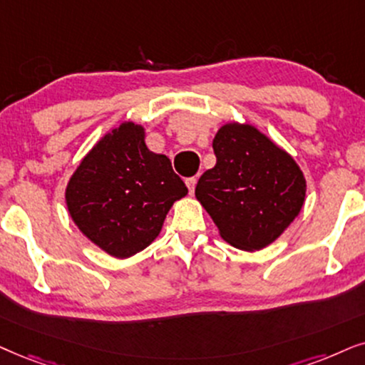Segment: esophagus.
Masks as SVG:
<instances>
[{
    "mask_svg": "<svg viewBox=\"0 0 365 365\" xmlns=\"http://www.w3.org/2000/svg\"><path fill=\"white\" fill-rule=\"evenodd\" d=\"M185 183H187V187H188V192H190V195H192V193L195 192L197 178H195V177H190V178H187V180H185Z\"/></svg>",
    "mask_w": 365,
    "mask_h": 365,
    "instance_id": "34e87169",
    "label": "esophagus"
}]
</instances>
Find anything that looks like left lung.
<instances>
[{"mask_svg": "<svg viewBox=\"0 0 365 365\" xmlns=\"http://www.w3.org/2000/svg\"><path fill=\"white\" fill-rule=\"evenodd\" d=\"M212 148L217 163L198 180L195 197L230 246L259 251L299 214L305 177L292 156L249 124H224Z\"/></svg>", "mask_w": 365, "mask_h": 365, "instance_id": "8db88e82", "label": "left lung"}]
</instances>
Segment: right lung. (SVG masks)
I'll return each mask as SVG.
<instances>
[{"instance_id": "1", "label": "right lung", "mask_w": 365, "mask_h": 365, "mask_svg": "<svg viewBox=\"0 0 365 365\" xmlns=\"http://www.w3.org/2000/svg\"><path fill=\"white\" fill-rule=\"evenodd\" d=\"M187 187L172 161L145 143V131L123 123L81 161L66 200L77 227L114 257H129L155 241Z\"/></svg>"}]
</instances>
